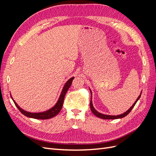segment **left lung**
Listing matches in <instances>:
<instances>
[{"label": "left lung", "instance_id": "8db88e82", "mask_svg": "<svg viewBox=\"0 0 156 156\" xmlns=\"http://www.w3.org/2000/svg\"><path fill=\"white\" fill-rule=\"evenodd\" d=\"M90 93H91V100H90V109L92 111V112H93V114L94 115H96L97 117L98 118H100V119H105V120H111V119H122V118H124L126 116H127V115L129 114V113L130 112V111L132 110V108H133L135 106V105L136 104V103L137 102V101L139 100V98H140V96H141V93L140 95L139 96V97L137 98V99H136V101H135V103H133V105H132V106L129 108L128 110H127V111H126L125 112H124L123 114H121V115H116V116H115V115H104V114H102V113H100L98 111H97L95 108L93 106V104H92V91L90 89Z\"/></svg>", "mask_w": 156, "mask_h": 156}]
</instances>
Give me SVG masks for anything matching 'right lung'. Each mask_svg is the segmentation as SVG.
Instances as JSON below:
<instances>
[{"instance_id": "right-lung-1", "label": "right lung", "mask_w": 156, "mask_h": 156, "mask_svg": "<svg viewBox=\"0 0 156 156\" xmlns=\"http://www.w3.org/2000/svg\"><path fill=\"white\" fill-rule=\"evenodd\" d=\"M74 79V77H72V78H70L68 81L65 83L64 86L62 90V92L60 93V97L58 98V100L57 102L56 103V104L49 109L48 111H45L44 112H30L29 111H25L24 109H23L22 108H21L20 106L17 105V103L13 100V99L10 94L11 98L12 99L13 101L15 103L16 106L18 108V109L20 111V112L22 113L23 115H24L25 116L29 117V118H32V119H40V120H47V119H51V118L55 117L56 115H58L59 112L60 111L61 108L62 107L63 105V103H64V97L66 94L67 91L68 90V89L69 88L71 84L72 83V81Z\"/></svg>"}]
</instances>
